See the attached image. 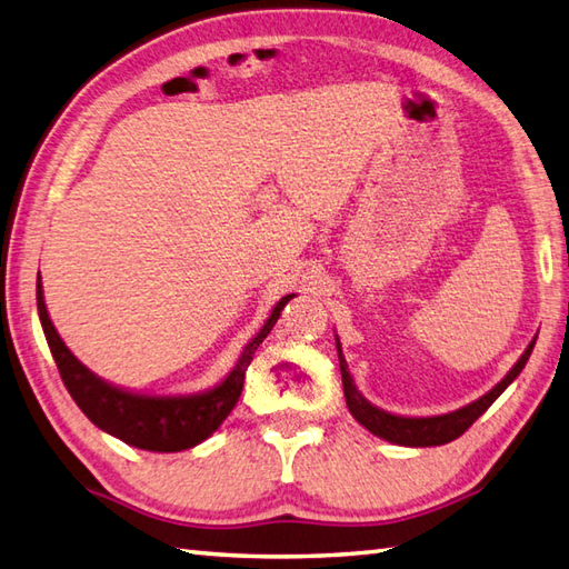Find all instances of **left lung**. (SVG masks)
I'll return each mask as SVG.
<instances>
[{
  "label": "left lung",
  "mask_w": 569,
  "mask_h": 569,
  "mask_svg": "<svg viewBox=\"0 0 569 569\" xmlns=\"http://www.w3.org/2000/svg\"><path fill=\"white\" fill-rule=\"evenodd\" d=\"M533 345L536 342L528 345L523 357L518 359V365L509 373H506V379L501 383L493 386V389L487 396H481L479 401L469 403L465 408H459V410H455V413H445V416L403 418V416H391V413H386V410L371 406L367 398L357 391L352 377H349V369H347V361L342 357L340 342H337V352H340V371H342V386H345L347 408H349V413H352L369 432L379 435V438L389 440V442H396V445L435 447V445L452 442V440L459 438V435L467 432L471 428V422H475L481 413H485V410L503 393L506 386H509L518 377V373L523 371L530 352H533Z\"/></svg>",
  "instance_id": "1"
}]
</instances>
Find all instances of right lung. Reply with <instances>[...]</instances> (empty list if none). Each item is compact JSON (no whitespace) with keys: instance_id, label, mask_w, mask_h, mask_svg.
<instances>
[{"instance_id":"1","label":"right lung","mask_w":569,"mask_h":569,"mask_svg":"<svg viewBox=\"0 0 569 569\" xmlns=\"http://www.w3.org/2000/svg\"><path fill=\"white\" fill-rule=\"evenodd\" d=\"M293 296L281 298V303L273 308L271 318L266 320L259 335L244 347L237 367L229 371V377L220 386H214L212 391L198 396H141L114 389V386L94 377L88 367H82L80 361L72 357L66 342L58 337L51 318H48L41 276L39 283H36V303H39V318L43 325L46 340L48 347H51L60 379H63L72 401H76L82 413L104 432L114 435V438L127 445L139 447V450L151 452L188 450V447H196L204 438H210V435L222 426V420L232 413V408L239 401L241 386H244V377L253 359V352H257V347L266 340V335L271 332L283 306Z\"/></svg>"}]
</instances>
